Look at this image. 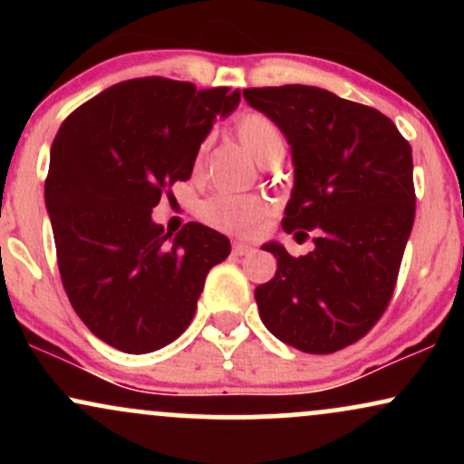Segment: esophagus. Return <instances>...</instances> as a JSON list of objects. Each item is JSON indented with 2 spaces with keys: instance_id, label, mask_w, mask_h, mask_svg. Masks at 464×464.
<instances>
[{
  "instance_id": "obj_1",
  "label": "esophagus",
  "mask_w": 464,
  "mask_h": 464,
  "mask_svg": "<svg viewBox=\"0 0 464 464\" xmlns=\"http://www.w3.org/2000/svg\"><path fill=\"white\" fill-rule=\"evenodd\" d=\"M253 246H250V244H244V242H233V253L236 255H248V253H253Z\"/></svg>"
}]
</instances>
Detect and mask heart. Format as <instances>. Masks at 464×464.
<instances>
[{
	"label": "heart",
	"instance_id": "b5f03b06",
	"mask_svg": "<svg viewBox=\"0 0 464 464\" xmlns=\"http://www.w3.org/2000/svg\"><path fill=\"white\" fill-rule=\"evenodd\" d=\"M237 137L244 148L257 159L259 163L268 161V157L276 150H284V135L276 129L273 120L259 113H246L237 120ZM200 148L196 154V169L202 165ZM266 202L255 194H236V191H216L200 205V218L207 225L220 228L227 233H246L257 225L264 216Z\"/></svg>",
	"mask_w": 464,
	"mask_h": 464
}]
</instances>
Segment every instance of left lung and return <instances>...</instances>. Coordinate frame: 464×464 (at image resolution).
<instances>
[{
    "instance_id": "8db88e82",
    "label": "left lung",
    "mask_w": 464,
    "mask_h": 464,
    "mask_svg": "<svg viewBox=\"0 0 464 464\" xmlns=\"http://www.w3.org/2000/svg\"><path fill=\"white\" fill-rule=\"evenodd\" d=\"M290 143L295 188L284 231L314 233L292 257L264 244L276 273L255 287L259 318L275 338L305 353H334L380 321L395 290L414 222L412 148L371 106L307 84L244 89Z\"/></svg>"
}]
</instances>
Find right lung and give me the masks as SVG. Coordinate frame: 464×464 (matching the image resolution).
I'll return each instance as SVG.
<instances>
[{"label": "right lung", "mask_w": 464, "mask_h": 464, "mask_svg": "<svg viewBox=\"0 0 464 464\" xmlns=\"http://www.w3.org/2000/svg\"><path fill=\"white\" fill-rule=\"evenodd\" d=\"M237 104V89L135 78L58 129L45 180L58 270L80 321L111 347L141 355L177 340L209 270L231 253L227 236L198 222L172 237L152 209L191 177L216 117Z\"/></svg>", "instance_id": "obj_1"}]
</instances>
